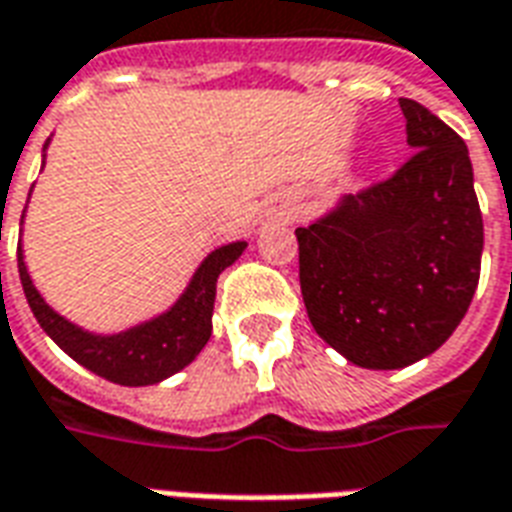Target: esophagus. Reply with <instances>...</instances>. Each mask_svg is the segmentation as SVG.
I'll use <instances>...</instances> for the list:
<instances>
[{"label":"esophagus","instance_id":"esophagus-1","mask_svg":"<svg viewBox=\"0 0 512 512\" xmlns=\"http://www.w3.org/2000/svg\"><path fill=\"white\" fill-rule=\"evenodd\" d=\"M271 217L282 219V222H290V219H293V208H287V206L271 208Z\"/></svg>","mask_w":512,"mask_h":512}]
</instances>
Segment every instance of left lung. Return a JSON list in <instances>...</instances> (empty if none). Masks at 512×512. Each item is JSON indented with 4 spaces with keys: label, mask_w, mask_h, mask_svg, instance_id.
<instances>
[{
    "label": "left lung",
    "mask_w": 512,
    "mask_h": 512,
    "mask_svg": "<svg viewBox=\"0 0 512 512\" xmlns=\"http://www.w3.org/2000/svg\"><path fill=\"white\" fill-rule=\"evenodd\" d=\"M412 157L298 227V276L320 339L363 369H404L464 320L480 279L483 217L464 140L401 97Z\"/></svg>",
    "instance_id": "1"
}]
</instances>
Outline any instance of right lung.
<instances>
[{"label": "right lung", "instance_id": "obj_1", "mask_svg": "<svg viewBox=\"0 0 512 512\" xmlns=\"http://www.w3.org/2000/svg\"><path fill=\"white\" fill-rule=\"evenodd\" d=\"M244 249L246 241L214 249L200 263L184 295L170 306L168 312L154 317L149 323L135 325L130 331L113 333V336L81 331L78 325L64 320L62 314H56L51 306L45 304L43 295L34 290L32 279H29L21 246H18V274H21L29 309L37 317L40 328L73 361L86 366L89 372L100 374L105 380L116 382V385L138 388V385H154L170 374L181 372L206 347V342L211 339L217 279L227 266L236 263Z\"/></svg>", "mask_w": 512, "mask_h": 512}]
</instances>
